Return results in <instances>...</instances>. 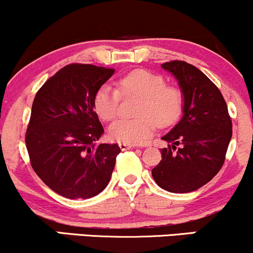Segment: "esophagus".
<instances>
[{
	"instance_id": "34e87169",
	"label": "esophagus",
	"mask_w": 253,
	"mask_h": 253,
	"mask_svg": "<svg viewBox=\"0 0 253 253\" xmlns=\"http://www.w3.org/2000/svg\"><path fill=\"white\" fill-rule=\"evenodd\" d=\"M119 146H120V149L123 150V151H127V150L132 149V147H133V145H130V144H124V143H121L120 145H119Z\"/></svg>"
}]
</instances>
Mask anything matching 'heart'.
I'll return each mask as SVG.
<instances>
[{"label": "heart", "mask_w": 253, "mask_h": 253, "mask_svg": "<svg viewBox=\"0 0 253 253\" xmlns=\"http://www.w3.org/2000/svg\"><path fill=\"white\" fill-rule=\"evenodd\" d=\"M118 89L103 85L94 97L97 115L104 121L118 117L121 95L140 97L134 119H121L110 126L109 136L124 144H141L159 127L175 124L183 108V94L177 86L167 85L159 75L135 69L118 81Z\"/></svg>", "instance_id": "obj_1"}]
</instances>
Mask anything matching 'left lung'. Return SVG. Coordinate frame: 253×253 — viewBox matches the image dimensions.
Listing matches in <instances>:
<instances>
[{
	"label": "left lung",
	"mask_w": 253,
	"mask_h": 253,
	"mask_svg": "<svg viewBox=\"0 0 253 253\" xmlns=\"http://www.w3.org/2000/svg\"><path fill=\"white\" fill-rule=\"evenodd\" d=\"M178 81L183 95V118L165 134L168 147L152 169L162 189L189 193L208 183L222 168L232 136V120L220 90L191 64L171 60L162 64Z\"/></svg>",
	"instance_id": "1"
}]
</instances>
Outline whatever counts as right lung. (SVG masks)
Here are the masks:
<instances>
[{
    "mask_svg": "<svg viewBox=\"0 0 253 253\" xmlns=\"http://www.w3.org/2000/svg\"><path fill=\"white\" fill-rule=\"evenodd\" d=\"M114 69L69 64L38 90L25 141L40 179L68 199H90L108 184L118 144L95 141L104 132L94 97Z\"/></svg>",
    "mask_w": 253,
    "mask_h": 253,
    "instance_id": "right-lung-1",
    "label": "right lung"
}]
</instances>
